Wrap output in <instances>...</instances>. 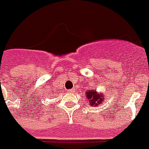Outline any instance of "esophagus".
Returning <instances> with one entry per match:
<instances>
[{"label":"esophagus","mask_w":149,"mask_h":149,"mask_svg":"<svg viewBox=\"0 0 149 149\" xmlns=\"http://www.w3.org/2000/svg\"><path fill=\"white\" fill-rule=\"evenodd\" d=\"M68 93H73V92H74V89H69V90H68Z\"/></svg>","instance_id":"1"}]
</instances>
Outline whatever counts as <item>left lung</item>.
<instances>
[{
    "mask_svg": "<svg viewBox=\"0 0 149 149\" xmlns=\"http://www.w3.org/2000/svg\"><path fill=\"white\" fill-rule=\"evenodd\" d=\"M86 95L90 106H93V107L100 106L104 100V94L98 93L97 90H88L86 92Z\"/></svg>",
    "mask_w": 149,
    "mask_h": 149,
    "instance_id": "8db88e82",
    "label": "left lung"
}]
</instances>
